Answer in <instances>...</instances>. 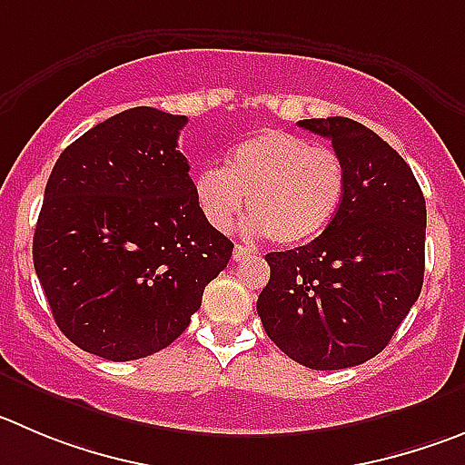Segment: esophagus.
Listing matches in <instances>:
<instances>
[{
	"instance_id": "obj_1",
	"label": "esophagus",
	"mask_w": 465,
	"mask_h": 465,
	"mask_svg": "<svg viewBox=\"0 0 465 465\" xmlns=\"http://www.w3.org/2000/svg\"><path fill=\"white\" fill-rule=\"evenodd\" d=\"M247 254H252V250L245 245H236L233 247V262H241V259H245Z\"/></svg>"
}]
</instances>
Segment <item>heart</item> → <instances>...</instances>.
I'll use <instances>...</instances> for the list:
<instances>
[{"label": "heart", "mask_w": 465, "mask_h": 465, "mask_svg": "<svg viewBox=\"0 0 465 465\" xmlns=\"http://www.w3.org/2000/svg\"><path fill=\"white\" fill-rule=\"evenodd\" d=\"M344 190L341 155L286 130H262L238 142L224 169L206 167L194 176L199 211L213 227L227 229L247 194L254 213L247 229L280 245L319 236L335 218Z\"/></svg>", "instance_id": "heart-1"}]
</instances>
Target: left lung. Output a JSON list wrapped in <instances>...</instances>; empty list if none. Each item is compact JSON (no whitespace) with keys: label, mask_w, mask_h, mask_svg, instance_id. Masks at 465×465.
Listing matches in <instances>:
<instances>
[{"label":"left lung","mask_w":465,"mask_h":465,"mask_svg":"<svg viewBox=\"0 0 465 465\" xmlns=\"http://www.w3.org/2000/svg\"><path fill=\"white\" fill-rule=\"evenodd\" d=\"M298 125L328 137L346 190L321 236L266 254L263 331L310 370L355 367L390 344L422 292L427 203L406 160L374 130L344 116Z\"/></svg>","instance_id":"obj_1"}]
</instances>
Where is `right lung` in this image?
<instances>
[{
    "label": "right lung",
    "mask_w": 465,
    "mask_h": 465,
    "mask_svg": "<svg viewBox=\"0 0 465 465\" xmlns=\"http://www.w3.org/2000/svg\"><path fill=\"white\" fill-rule=\"evenodd\" d=\"M185 116L133 107L64 149L34 232V268L59 331L112 362L188 328L233 242L199 211L181 153Z\"/></svg>",
    "instance_id": "1"
}]
</instances>
